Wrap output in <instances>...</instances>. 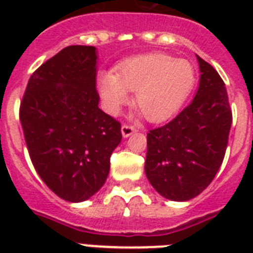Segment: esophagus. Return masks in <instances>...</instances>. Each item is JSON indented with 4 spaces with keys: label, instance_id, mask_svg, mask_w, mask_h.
<instances>
[{
    "label": "esophagus",
    "instance_id": "obj_1",
    "mask_svg": "<svg viewBox=\"0 0 253 253\" xmlns=\"http://www.w3.org/2000/svg\"><path fill=\"white\" fill-rule=\"evenodd\" d=\"M135 131H136V127L135 126H131V125H123L122 126V135L125 138L130 136L131 134H134Z\"/></svg>",
    "mask_w": 253,
    "mask_h": 253
}]
</instances>
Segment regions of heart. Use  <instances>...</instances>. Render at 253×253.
<instances>
[{"instance_id": "b5f03b06", "label": "heart", "mask_w": 253, "mask_h": 253, "mask_svg": "<svg viewBox=\"0 0 253 253\" xmlns=\"http://www.w3.org/2000/svg\"><path fill=\"white\" fill-rule=\"evenodd\" d=\"M99 94L110 113L117 114L135 91L134 102L151 122L176 113L196 85V71L186 60L164 53L131 57L115 67V73L97 77Z\"/></svg>"}]
</instances>
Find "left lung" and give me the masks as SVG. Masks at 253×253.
Listing matches in <instances>:
<instances>
[{
	"label": "left lung",
	"instance_id": "8db88e82",
	"mask_svg": "<svg viewBox=\"0 0 253 253\" xmlns=\"http://www.w3.org/2000/svg\"><path fill=\"white\" fill-rule=\"evenodd\" d=\"M198 59L200 86L192 102L167 125L147 134L146 176L172 201H189L208 188L226 154L232 113L223 80Z\"/></svg>",
	"mask_w": 253,
	"mask_h": 253
}]
</instances>
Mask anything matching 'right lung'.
<instances>
[{
	"mask_svg": "<svg viewBox=\"0 0 253 253\" xmlns=\"http://www.w3.org/2000/svg\"><path fill=\"white\" fill-rule=\"evenodd\" d=\"M97 53L69 45L31 75L19 107L34 168L56 196L83 202L102 188L121 123L98 107Z\"/></svg>",
	"mask_w": 253,
	"mask_h": 253,
	"instance_id": "obj_1",
	"label": "right lung"
}]
</instances>
